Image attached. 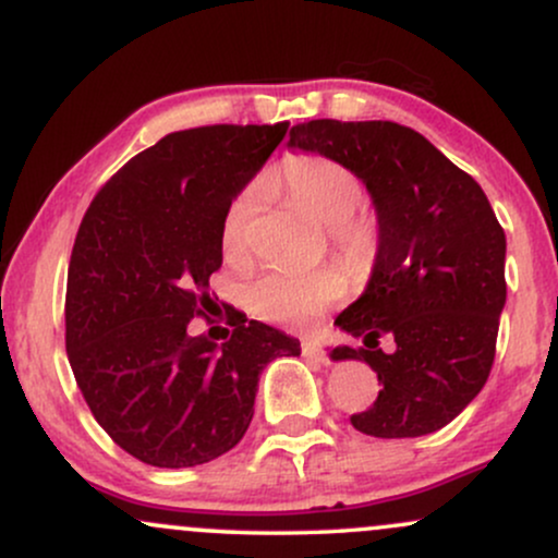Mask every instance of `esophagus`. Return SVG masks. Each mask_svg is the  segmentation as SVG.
Wrapping results in <instances>:
<instances>
[{
	"mask_svg": "<svg viewBox=\"0 0 558 558\" xmlns=\"http://www.w3.org/2000/svg\"><path fill=\"white\" fill-rule=\"evenodd\" d=\"M301 351H304V356H310V360L315 362H328V354L323 351V345H319L317 341H304L301 343Z\"/></svg>",
	"mask_w": 558,
	"mask_h": 558,
	"instance_id": "1",
	"label": "esophagus"
}]
</instances>
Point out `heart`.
<instances>
[{"label":"heart","instance_id":"obj_1","mask_svg":"<svg viewBox=\"0 0 558 558\" xmlns=\"http://www.w3.org/2000/svg\"><path fill=\"white\" fill-rule=\"evenodd\" d=\"M270 183L286 194L293 207L330 228L332 241L354 265H367L377 254L380 230L373 215L356 213L362 204V181L343 162L323 155H291L278 165ZM262 204V185L248 183L222 217L220 241L230 262L248 254L252 222ZM349 293V280L336 267L315 272L275 270L254 280L246 304L254 315L272 323L304 325L317 312L338 304Z\"/></svg>","mask_w":558,"mask_h":558}]
</instances>
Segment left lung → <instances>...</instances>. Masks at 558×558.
Masks as SVG:
<instances>
[{"label":"left lung","mask_w":558,"mask_h":558,"mask_svg":"<svg viewBox=\"0 0 558 558\" xmlns=\"http://www.w3.org/2000/svg\"><path fill=\"white\" fill-rule=\"evenodd\" d=\"M288 146L338 159L362 178L377 213L369 283L336 325L362 345L332 360L367 362L375 403L351 425L375 438L446 427L483 390L506 304V235L477 181L412 128L390 120H310ZM390 337L397 349H379Z\"/></svg>","instance_id":"1"}]
</instances>
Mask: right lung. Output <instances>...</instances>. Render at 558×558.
<instances>
[{"mask_svg": "<svg viewBox=\"0 0 558 558\" xmlns=\"http://www.w3.org/2000/svg\"><path fill=\"white\" fill-rule=\"evenodd\" d=\"M286 131L168 133L128 159L83 215L68 267V360L94 420L138 462L178 470L222 457L254 417L262 369L299 356L296 338L257 319L230 323L222 343L189 332L222 265L228 204Z\"/></svg>", "mask_w": 558, "mask_h": 558, "instance_id": "obj_1", "label": "right lung"}]
</instances>
